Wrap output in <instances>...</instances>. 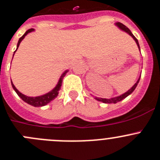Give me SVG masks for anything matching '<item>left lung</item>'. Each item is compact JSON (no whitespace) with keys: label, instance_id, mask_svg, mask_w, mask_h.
I'll return each instance as SVG.
<instances>
[{"label":"left lung","instance_id":"left-lung-1","mask_svg":"<svg viewBox=\"0 0 160 160\" xmlns=\"http://www.w3.org/2000/svg\"><path fill=\"white\" fill-rule=\"evenodd\" d=\"M116 24V25H117L118 27H119V28H120V29H122V30H123V31H125V32H128V33L129 35L132 36V37H133V39H134V40H135V41H136V44H137L138 47H139V42H138V40L136 38V37H135V36H134L133 34L132 33V32L130 31V29H129V28H128V27L125 26L124 24H122V23H120V22H117ZM139 80H140V77H139V80H137V82H136V83H135V84H134V86L132 88L129 89V90L127 92L123 93V94L121 95V96H117V97H115V98H112V99H103V98H97V97H96V98H95V99H96V100H97L98 101H101V102H103V103H117V102L121 101V100H123L124 98H126L127 96H129V95H130L131 93H132V92H133V91L135 90V89H136V86H137L138 83H139Z\"/></svg>","mask_w":160,"mask_h":160}]
</instances>
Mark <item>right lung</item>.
Segmentation results:
<instances>
[{
  "label": "right lung",
  "instance_id": "add662e5",
  "mask_svg": "<svg viewBox=\"0 0 160 160\" xmlns=\"http://www.w3.org/2000/svg\"><path fill=\"white\" fill-rule=\"evenodd\" d=\"M33 30H34L33 28H30V29L27 30V31L25 32V33H24V35H23L22 37L19 39V41H18V43H17V49L18 48V47H19L21 41H22L23 39L24 38V37H25V36H26L28 32H32V31H33ZM16 51H17V50H16ZM15 52H14V53H15ZM67 72L68 71L64 72L62 74V76L60 77V80H59L58 83H57V85L56 86L55 88L52 89L51 92H49L47 93V94L43 95V96H37V97H29V96H24V95H23L22 93L20 92L16 88V87L14 86V84L12 83V88H13L14 90H15L16 92H17V94L18 95V96H19L24 102H26L27 103L32 105V106H34V107H42V106H44V105H46L47 103H49V102L52 101V100H54V99H55V98L58 96L59 90H60V87H61V85H62L63 78H64V77L65 76L66 73H67Z\"/></svg>",
  "mask_w": 160,
  "mask_h": 160
}]
</instances>
